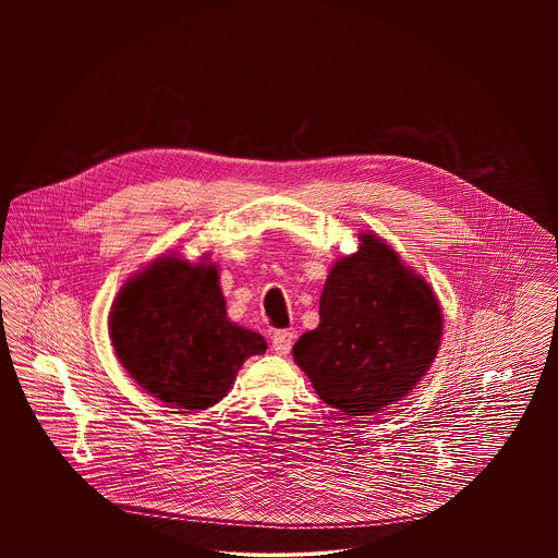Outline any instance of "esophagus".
I'll list each match as a JSON object with an SVG mask.
<instances>
[{
    "mask_svg": "<svg viewBox=\"0 0 558 558\" xmlns=\"http://www.w3.org/2000/svg\"><path fill=\"white\" fill-rule=\"evenodd\" d=\"M292 341H294V335L291 330H276L271 337V349L278 355H287L291 351Z\"/></svg>",
    "mask_w": 558,
    "mask_h": 558,
    "instance_id": "1",
    "label": "esophagus"
}]
</instances>
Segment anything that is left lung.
<instances>
[{"mask_svg": "<svg viewBox=\"0 0 558 558\" xmlns=\"http://www.w3.org/2000/svg\"><path fill=\"white\" fill-rule=\"evenodd\" d=\"M444 335L433 289L376 234L339 259L319 296V326L292 347L319 398L368 416L405 398L430 368Z\"/></svg>", "mask_w": 558, "mask_h": 558, "instance_id": "left-lung-1", "label": "left lung"}]
</instances>
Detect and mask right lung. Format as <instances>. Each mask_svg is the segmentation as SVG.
<instances>
[{
	"label": "right lung",
	"instance_id": "add662e5",
	"mask_svg": "<svg viewBox=\"0 0 558 558\" xmlns=\"http://www.w3.org/2000/svg\"><path fill=\"white\" fill-rule=\"evenodd\" d=\"M110 341L123 368L153 398L207 410L230 391L266 339L230 322L217 266L165 255L132 276L112 303Z\"/></svg>",
	"mask_w": 558,
	"mask_h": 558
}]
</instances>
